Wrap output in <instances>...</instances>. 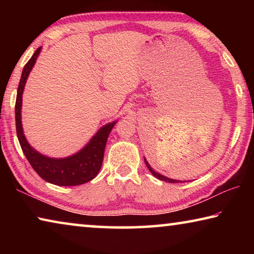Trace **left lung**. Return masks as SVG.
<instances>
[{"instance_id":"1","label":"left lung","mask_w":254,"mask_h":254,"mask_svg":"<svg viewBox=\"0 0 254 254\" xmlns=\"http://www.w3.org/2000/svg\"><path fill=\"white\" fill-rule=\"evenodd\" d=\"M144 162H145V165H147V167H148V169L151 171V174L154 176V177L156 178H158V179H160V180H163V182H167V183H179V180H175V179H170V178H167V177H165V176H162V175H160V174H158V173H156V171H154L151 167H150V165L148 163V161L145 160V158H144Z\"/></svg>"}]
</instances>
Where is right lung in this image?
<instances>
[{"label":"right lung","mask_w":254,"mask_h":254,"mask_svg":"<svg viewBox=\"0 0 254 254\" xmlns=\"http://www.w3.org/2000/svg\"><path fill=\"white\" fill-rule=\"evenodd\" d=\"M41 47H39L33 54L31 59L27 63L22 70L21 79L18 87L15 101V127L16 135L24 156L31 165L34 171L40 176L42 179L50 184L58 185V186H77L89 182L95 178L100 171L107 137L110 132L115 126L117 121L106 124L97 131L92 140L80 150L79 152L72 154L70 157L63 159H55L46 157L44 154L36 151L31 145L28 143L23 134L22 123H21V106H22V94L25 81L31 71L32 67L36 64L37 57L39 56Z\"/></svg>","instance_id":"1"}]
</instances>
